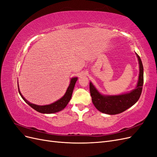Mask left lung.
Masks as SVG:
<instances>
[{
	"label": "left lung",
	"mask_w": 157,
	"mask_h": 157,
	"mask_svg": "<svg viewBox=\"0 0 157 157\" xmlns=\"http://www.w3.org/2000/svg\"><path fill=\"white\" fill-rule=\"evenodd\" d=\"M140 65L139 79L136 88L129 93L117 96H104L99 93L90 82V92L92 103L96 108L101 113L108 115H116L126 111L138 101L144 84V67L141 58L136 54Z\"/></svg>",
	"instance_id": "obj_1"
}]
</instances>
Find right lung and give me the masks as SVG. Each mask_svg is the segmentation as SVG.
<instances>
[{"mask_svg": "<svg viewBox=\"0 0 157 157\" xmlns=\"http://www.w3.org/2000/svg\"><path fill=\"white\" fill-rule=\"evenodd\" d=\"M77 79H78L77 77H74V78H71L69 86L67 91H66L64 96L61 99H59V100L56 101V102H54L53 103H51V104H50V105H35V104L31 103L22 96L20 91V89H19V86H18V91L23 100H24L30 107H31L33 109H34L35 110H36V111L41 113H46V114L54 113L59 112L61 110H63V109L66 106H67V105L68 104L69 101H70V99L71 98V96H72L73 89H74L75 83H76V82H77Z\"/></svg>", "mask_w": 157, "mask_h": 157, "instance_id": "right-lung-1", "label": "right lung"}]
</instances>
